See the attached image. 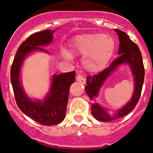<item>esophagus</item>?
I'll use <instances>...</instances> for the list:
<instances>
[{"label": "esophagus", "mask_w": 153, "mask_h": 153, "mask_svg": "<svg viewBox=\"0 0 153 153\" xmlns=\"http://www.w3.org/2000/svg\"><path fill=\"white\" fill-rule=\"evenodd\" d=\"M76 80L80 82V83H82V84H85V78L83 76H82V75H78L76 77Z\"/></svg>", "instance_id": "obj_1"}]
</instances>
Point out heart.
Returning a JSON list of instances; mask_svg holds the SVG:
<instances>
[{
  "instance_id": "heart-1",
  "label": "heart",
  "mask_w": 153,
  "mask_h": 153,
  "mask_svg": "<svg viewBox=\"0 0 153 153\" xmlns=\"http://www.w3.org/2000/svg\"><path fill=\"white\" fill-rule=\"evenodd\" d=\"M115 42L108 34L91 33L78 35L71 43V51L77 56H83L82 66L91 73L104 70L115 53ZM65 48L61 54L67 60H72L73 55Z\"/></svg>"
}]
</instances>
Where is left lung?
Returning a JSON list of instances; mask_svg holds the SVG:
<instances>
[{
	"label": "left lung",
	"instance_id": "8db88e82",
	"mask_svg": "<svg viewBox=\"0 0 153 153\" xmlns=\"http://www.w3.org/2000/svg\"><path fill=\"white\" fill-rule=\"evenodd\" d=\"M117 33L119 39V58H117L111 65L95 76H88L87 78V85L85 91L93 101L91 104V114L94 118L100 122H110L123 117L132 111L137 102H139L141 91L144 82V66L143 58L139 47L135 45L128 35L124 31L118 29H114ZM123 64H128L134 76V90L131 99L122 108L117 110L112 114L110 110L105 108L96 102V98L99 94V91L106 79L115 71Z\"/></svg>",
	"mask_w": 153,
	"mask_h": 153
}]
</instances>
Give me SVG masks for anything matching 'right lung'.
<instances>
[{"label": "right lung", "mask_w": 153, "mask_h": 153, "mask_svg": "<svg viewBox=\"0 0 153 153\" xmlns=\"http://www.w3.org/2000/svg\"><path fill=\"white\" fill-rule=\"evenodd\" d=\"M59 29V28H58ZM56 30L34 33L20 45L10 68V81L17 105L21 111L44 126H54L65 119L69 95V88L75 80V71L54 74L51 77L49 91L43 99L30 98L21 83V68L25 58L36 51L50 54L42 47L52 42Z\"/></svg>", "instance_id": "right-lung-1"}]
</instances>
